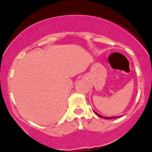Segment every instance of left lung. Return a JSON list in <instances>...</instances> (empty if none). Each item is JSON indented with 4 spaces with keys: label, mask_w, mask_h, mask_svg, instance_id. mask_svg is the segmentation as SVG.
Segmentation results:
<instances>
[{
    "label": "left lung",
    "mask_w": 152,
    "mask_h": 152,
    "mask_svg": "<svg viewBox=\"0 0 152 152\" xmlns=\"http://www.w3.org/2000/svg\"><path fill=\"white\" fill-rule=\"evenodd\" d=\"M94 112L95 113V114H96L97 116H99V117H101V118H106V119H109V118H115V117H119V116H111V117H106V116H102V115L99 114L98 113L96 112L95 111H94Z\"/></svg>",
    "instance_id": "obj_1"
}]
</instances>
